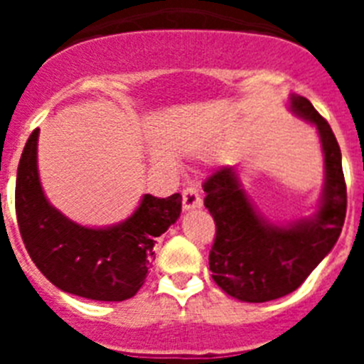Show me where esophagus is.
<instances>
[{
	"label": "esophagus",
	"instance_id": "34e87169",
	"mask_svg": "<svg viewBox=\"0 0 364 364\" xmlns=\"http://www.w3.org/2000/svg\"><path fill=\"white\" fill-rule=\"evenodd\" d=\"M202 205V198L200 193H198L197 188H186L184 193H182V208L186 211L197 210Z\"/></svg>",
	"mask_w": 364,
	"mask_h": 364
}]
</instances>
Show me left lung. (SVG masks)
<instances>
[{
  "mask_svg": "<svg viewBox=\"0 0 364 364\" xmlns=\"http://www.w3.org/2000/svg\"><path fill=\"white\" fill-rule=\"evenodd\" d=\"M290 109L315 125L324 156L319 210L286 226L266 220L247 198L233 167L222 166L204 182V205L217 226L210 252L211 277L220 290L244 302H266L291 294L332 252L346 217V184L332 127L310 100L291 95Z\"/></svg>",
  "mask_w": 364,
  "mask_h": 364,
  "instance_id": "obj_1",
  "label": "left lung"
}]
</instances>
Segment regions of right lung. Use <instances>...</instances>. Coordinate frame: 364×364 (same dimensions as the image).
<instances>
[{
    "label": "right lung",
    "instance_id": "right-lung-1",
    "mask_svg": "<svg viewBox=\"0 0 364 364\" xmlns=\"http://www.w3.org/2000/svg\"><path fill=\"white\" fill-rule=\"evenodd\" d=\"M34 129L16 176V217L28 255L56 288L92 301H125L136 295L154 260L156 237L175 224L182 197L144 195L129 218L109 228L80 226L50 205L38 173Z\"/></svg>",
    "mask_w": 364,
    "mask_h": 364
}]
</instances>
